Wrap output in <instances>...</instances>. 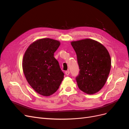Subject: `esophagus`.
I'll return each mask as SVG.
<instances>
[{"label": "esophagus", "mask_w": 129, "mask_h": 129, "mask_svg": "<svg viewBox=\"0 0 129 129\" xmlns=\"http://www.w3.org/2000/svg\"><path fill=\"white\" fill-rule=\"evenodd\" d=\"M69 74H70V72L69 71H66L65 72V74H66V75H68Z\"/></svg>", "instance_id": "1"}]
</instances>
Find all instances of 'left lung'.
Here are the masks:
<instances>
[{"label": "left lung", "mask_w": 129, "mask_h": 129, "mask_svg": "<svg viewBox=\"0 0 129 129\" xmlns=\"http://www.w3.org/2000/svg\"><path fill=\"white\" fill-rule=\"evenodd\" d=\"M79 66L76 80L79 89L87 94L99 91L105 84L111 69L108 50L99 42L90 39L72 41Z\"/></svg>", "instance_id": "left-lung-1"}]
</instances>
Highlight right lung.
<instances>
[{
  "instance_id": "obj_1",
  "label": "right lung",
  "mask_w": 129,
  "mask_h": 129,
  "mask_svg": "<svg viewBox=\"0 0 129 129\" xmlns=\"http://www.w3.org/2000/svg\"><path fill=\"white\" fill-rule=\"evenodd\" d=\"M60 42L49 38L39 39L27 49L22 60L24 75L32 88L39 94L48 96L55 92L64 73L54 53Z\"/></svg>"
}]
</instances>
